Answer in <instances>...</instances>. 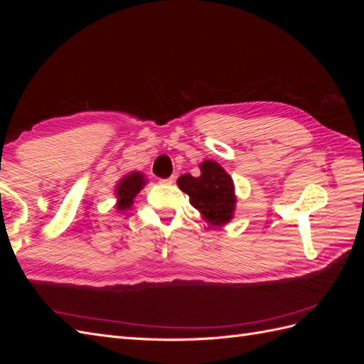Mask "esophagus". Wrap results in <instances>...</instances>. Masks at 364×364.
Returning <instances> with one entry per match:
<instances>
[{
  "mask_svg": "<svg viewBox=\"0 0 364 364\" xmlns=\"http://www.w3.org/2000/svg\"><path fill=\"white\" fill-rule=\"evenodd\" d=\"M159 183L161 185H171V183H174V176H171V178H167V179H161Z\"/></svg>",
  "mask_w": 364,
  "mask_h": 364,
  "instance_id": "1",
  "label": "esophagus"
}]
</instances>
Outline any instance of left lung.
Listing matches in <instances>:
<instances>
[{"instance_id": "8db88e82", "label": "left lung", "mask_w": 364, "mask_h": 364, "mask_svg": "<svg viewBox=\"0 0 364 364\" xmlns=\"http://www.w3.org/2000/svg\"><path fill=\"white\" fill-rule=\"evenodd\" d=\"M179 188L190 196V203L211 226H223L234 217V181L215 161H203L200 174H183L178 179Z\"/></svg>"}]
</instances>
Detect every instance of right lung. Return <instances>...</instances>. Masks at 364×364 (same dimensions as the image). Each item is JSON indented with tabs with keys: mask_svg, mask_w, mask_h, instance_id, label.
<instances>
[{
	"mask_svg": "<svg viewBox=\"0 0 364 364\" xmlns=\"http://www.w3.org/2000/svg\"><path fill=\"white\" fill-rule=\"evenodd\" d=\"M147 183L144 179V174L139 171H134L126 174L123 179H121L115 188V194L118 197L117 200V209L118 211H126L134 203V199L136 194L142 190V186Z\"/></svg>",
	"mask_w": 364,
	"mask_h": 364,
	"instance_id": "add662e5",
	"label": "right lung"
}]
</instances>
